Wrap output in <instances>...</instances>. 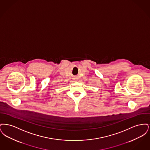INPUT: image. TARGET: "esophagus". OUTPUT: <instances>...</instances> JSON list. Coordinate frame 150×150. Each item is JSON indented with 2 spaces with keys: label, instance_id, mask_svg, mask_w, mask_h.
Returning a JSON list of instances; mask_svg holds the SVG:
<instances>
[{
  "label": "esophagus",
  "instance_id": "34e87169",
  "mask_svg": "<svg viewBox=\"0 0 150 150\" xmlns=\"http://www.w3.org/2000/svg\"><path fill=\"white\" fill-rule=\"evenodd\" d=\"M75 79H74V80H76Z\"/></svg>",
  "mask_w": 150,
  "mask_h": 150
}]
</instances>
